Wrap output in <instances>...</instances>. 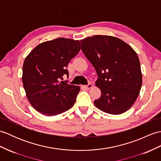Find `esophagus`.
Wrapping results in <instances>:
<instances>
[{
    "mask_svg": "<svg viewBox=\"0 0 161 161\" xmlns=\"http://www.w3.org/2000/svg\"><path fill=\"white\" fill-rule=\"evenodd\" d=\"M84 88H86V89H90V88H91L92 87V84H91V83H89L88 85H86V86H83Z\"/></svg>",
    "mask_w": 161,
    "mask_h": 161,
    "instance_id": "34e87169",
    "label": "esophagus"
}]
</instances>
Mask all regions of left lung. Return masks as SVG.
Wrapping results in <instances>:
<instances>
[{
    "mask_svg": "<svg viewBox=\"0 0 161 161\" xmlns=\"http://www.w3.org/2000/svg\"><path fill=\"white\" fill-rule=\"evenodd\" d=\"M81 50L95 69V84L102 92L94 103L99 110L120 114L135 102L141 88L139 59L129 44L110 36L97 35L80 40Z\"/></svg>",
    "mask_w": 161,
    "mask_h": 161,
    "instance_id": "1",
    "label": "left lung"
}]
</instances>
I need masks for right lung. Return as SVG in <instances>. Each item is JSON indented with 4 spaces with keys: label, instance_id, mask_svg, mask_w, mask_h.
<instances>
[{
    "label": "right lung",
    "instance_id": "obj_1",
    "mask_svg": "<svg viewBox=\"0 0 161 161\" xmlns=\"http://www.w3.org/2000/svg\"><path fill=\"white\" fill-rule=\"evenodd\" d=\"M81 49L79 40L59 38L38 44L26 57L22 83L33 108L45 116L69 110L80 91L78 86L61 81L66 67Z\"/></svg>",
    "mask_w": 161,
    "mask_h": 161
}]
</instances>
